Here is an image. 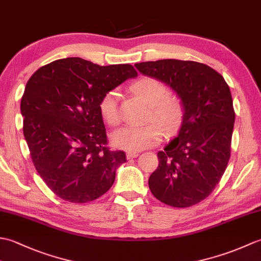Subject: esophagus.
Here are the masks:
<instances>
[{"instance_id":"esophagus-1","label":"esophagus","mask_w":261,"mask_h":261,"mask_svg":"<svg viewBox=\"0 0 261 261\" xmlns=\"http://www.w3.org/2000/svg\"><path fill=\"white\" fill-rule=\"evenodd\" d=\"M138 156H139V152H136V151L126 152V159H134V158H137Z\"/></svg>"}]
</instances>
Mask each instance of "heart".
<instances>
[{
    "mask_svg": "<svg viewBox=\"0 0 261 261\" xmlns=\"http://www.w3.org/2000/svg\"><path fill=\"white\" fill-rule=\"evenodd\" d=\"M132 90L148 105L147 122H154L143 126H125L116 131L112 142L118 148L127 151H139L158 145L163 139V130L173 134L180 125L185 115L181 98L169 93L168 86L154 77L142 76L132 84ZM118 90L105 92L98 103L99 114L110 126L120 124Z\"/></svg>",
    "mask_w": 261,
    "mask_h": 261,
    "instance_id": "b5f03b06",
    "label": "heart"
}]
</instances>
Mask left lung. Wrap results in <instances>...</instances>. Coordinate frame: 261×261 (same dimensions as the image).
I'll return each instance as SVG.
<instances>
[{
	"mask_svg": "<svg viewBox=\"0 0 261 261\" xmlns=\"http://www.w3.org/2000/svg\"><path fill=\"white\" fill-rule=\"evenodd\" d=\"M135 66L169 85L185 107L176 137L157 153L159 165L149 177V188L170 206H193L214 191L231 156L236 113L229 85L218 71L193 60Z\"/></svg>",
	"mask_w": 261,
	"mask_h": 261,
	"instance_id": "1",
	"label": "left lung"
}]
</instances>
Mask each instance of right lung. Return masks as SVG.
Listing matches in <instances>:
<instances>
[{
    "mask_svg": "<svg viewBox=\"0 0 261 261\" xmlns=\"http://www.w3.org/2000/svg\"><path fill=\"white\" fill-rule=\"evenodd\" d=\"M138 75L129 64L99 66L79 57L42 66L21 98L32 163L60 198L87 203L107 193L124 151L111 150L99 114L102 95Z\"/></svg>",
    "mask_w": 261,
    "mask_h": 261,
    "instance_id": "add662e5",
    "label": "right lung"
}]
</instances>
